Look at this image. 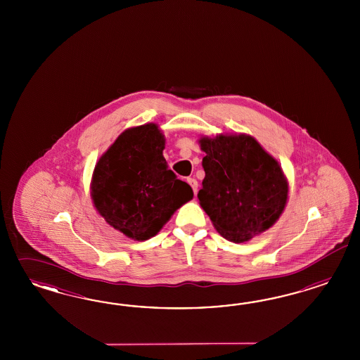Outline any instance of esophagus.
<instances>
[{
  "label": "esophagus",
  "mask_w": 360,
  "mask_h": 360,
  "mask_svg": "<svg viewBox=\"0 0 360 360\" xmlns=\"http://www.w3.org/2000/svg\"><path fill=\"white\" fill-rule=\"evenodd\" d=\"M187 184L191 186V188H193V191H194V194H198V182H196V179L194 178H188L187 179Z\"/></svg>",
  "instance_id": "obj_1"
}]
</instances>
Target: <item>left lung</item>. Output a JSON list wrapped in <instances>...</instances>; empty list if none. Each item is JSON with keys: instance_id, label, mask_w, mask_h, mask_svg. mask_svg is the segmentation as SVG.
<instances>
[{"instance_id": "8db88e82", "label": "left lung", "mask_w": 360, "mask_h": 360, "mask_svg": "<svg viewBox=\"0 0 360 360\" xmlns=\"http://www.w3.org/2000/svg\"><path fill=\"white\" fill-rule=\"evenodd\" d=\"M200 206L224 239L243 243L283 214L288 182L278 162L251 136L203 137Z\"/></svg>"}]
</instances>
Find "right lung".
I'll return each mask as SVG.
<instances>
[{"label":"right lung","mask_w":360,"mask_h":360,"mask_svg":"<svg viewBox=\"0 0 360 360\" xmlns=\"http://www.w3.org/2000/svg\"><path fill=\"white\" fill-rule=\"evenodd\" d=\"M165 139L155 124L122 131L95 166L91 195L98 214L134 240L164 227L193 190L176 179L162 155Z\"/></svg>","instance_id":"obj_1"}]
</instances>
